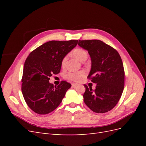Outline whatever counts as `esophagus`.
<instances>
[{
  "label": "esophagus",
  "mask_w": 146,
  "mask_h": 146,
  "mask_svg": "<svg viewBox=\"0 0 146 146\" xmlns=\"http://www.w3.org/2000/svg\"><path fill=\"white\" fill-rule=\"evenodd\" d=\"M77 85H78V84H77V83H72V86L74 87V88L77 86Z\"/></svg>",
  "instance_id": "esophagus-1"
}]
</instances>
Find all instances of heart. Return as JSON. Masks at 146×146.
<instances>
[{
    "label": "heart",
    "mask_w": 146,
    "mask_h": 146,
    "mask_svg": "<svg viewBox=\"0 0 146 146\" xmlns=\"http://www.w3.org/2000/svg\"><path fill=\"white\" fill-rule=\"evenodd\" d=\"M73 55L80 61L85 60L88 58L87 52L82 48H76L73 51ZM68 56H64L62 61H61V65L63 67L65 66L66 61H67ZM85 76V72L84 71H78V72H69L66 75V78L69 79L70 80L74 82H80Z\"/></svg>",
    "instance_id": "obj_1"
}]
</instances>
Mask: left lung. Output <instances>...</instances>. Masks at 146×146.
I'll use <instances>...</instances> for the list:
<instances>
[{
    "label": "left lung",
    "mask_w": 146,
    "mask_h": 146,
    "mask_svg": "<svg viewBox=\"0 0 146 146\" xmlns=\"http://www.w3.org/2000/svg\"><path fill=\"white\" fill-rule=\"evenodd\" d=\"M78 46L88 52L91 68L88 77L96 83L95 90L86 88L83 98L92 111L107 113L120 99L124 88V70L119 53L98 39L79 40Z\"/></svg>",
    "instance_id": "1"
}]
</instances>
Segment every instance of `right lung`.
<instances>
[{
	"label": "right lung",
	"mask_w": 146,
	"mask_h": 146,
	"mask_svg": "<svg viewBox=\"0 0 146 146\" xmlns=\"http://www.w3.org/2000/svg\"><path fill=\"white\" fill-rule=\"evenodd\" d=\"M77 40L51 41L36 48L26 59L22 78V92L30 108L39 114L54 111L71 87L62 81L54 86L50 77L60 72L61 61L77 45Z\"/></svg>",
	"instance_id": "obj_1"
}]
</instances>
